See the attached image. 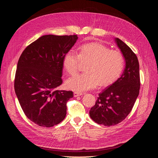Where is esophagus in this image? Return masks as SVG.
Masks as SVG:
<instances>
[{
  "instance_id": "1",
  "label": "esophagus",
  "mask_w": 158,
  "mask_h": 158,
  "mask_svg": "<svg viewBox=\"0 0 158 158\" xmlns=\"http://www.w3.org/2000/svg\"><path fill=\"white\" fill-rule=\"evenodd\" d=\"M83 94L81 93V92H74V96L76 97H78V96H80V95H82Z\"/></svg>"
}]
</instances>
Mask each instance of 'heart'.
Masks as SVG:
<instances>
[{
	"label": "heart",
	"mask_w": 158,
	"mask_h": 158,
	"mask_svg": "<svg viewBox=\"0 0 158 158\" xmlns=\"http://www.w3.org/2000/svg\"><path fill=\"white\" fill-rule=\"evenodd\" d=\"M85 64V73L77 74L66 82L68 89L84 92L99 85L107 86L120 77L125 68V57L121 52L111 50L99 43H90L81 46L78 51L71 49L66 52L63 59L65 70L74 74L80 63Z\"/></svg>",
	"instance_id": "b5f03b06"
}]
</instances>
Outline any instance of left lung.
I'll use <instances>...</instances> for the list:
<instances>
[{
  "mask_svg": "<svg viewBox=\"0 0 158 158\" xmlns=\"http://www.w3.org/2000/svg\"><path fill=\"white\" fill-rule=\"evenodd\" d=\"M115 42L125 57V68L121 77L99 94L89 116L105 126L116 125L130 113L140 88L139 63L136 54L118 38Z\"/></svg>",
  "mask_w": 158,
  "mask_h": 158,
  "instance_id": "obj_1",
  "label": "left lung"
}]
</instances>
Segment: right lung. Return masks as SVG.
Instances as JSON below:
<instances>
[{
    "instance_id": "right-lung-1",
    "label": "right lung",
    "mask_w": 158,
    "mask_h": 158,
    "mask_svg": "<svg viewBox=\"0 0 158 158\" xmlns=\"http://www.w3.org/2000/svg\"><path fill=\"white\" fill-rule=\"evenodd\" d=\"M77 35H46L22 52L17 64L14 89L26 117L36 125L51 127L64 120L72 91L57 90L63 83V59Z\"/></svg>"
}]
</instances>
